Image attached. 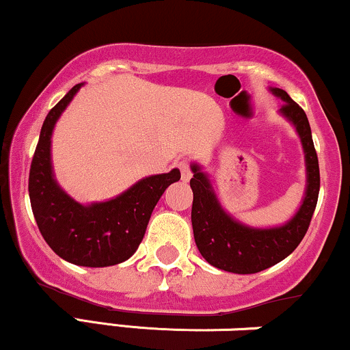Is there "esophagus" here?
<instances>
[{"label": "esophagus", "mask_w": 350, "mask_h": 350, "mask_svg": "<svg viewBox=\"0 0 350 350\" xmlns=\"http://www.w3.org/2000/svg\"><path fill=\"white\" fill-rule=\"evenodd\" d=\"M178 168H180V172H182V180H183V182H190L191 170H190V165H188L187 160H182V162L178 163Z\"/></svg>", "instance_id": "1"}]
</instances>
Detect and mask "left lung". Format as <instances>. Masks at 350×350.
I'll return each instance as SVG.
<instances>
[{"instance_id":"1","label":"left lung","mask_w":350,"mask_h":350,"mask_svg":"<svg viewBox=\"0 0 350 350\" xmlns=\"http://www.w3.org/2000/svg\"><path fill=\"white\" fill-rule=\"evenodd\" d=\"M269 90L273 96L283 101L278 114L295 127L305 152V196L298 211L285 224L273 228H252L237 221L219 203L209 175L203 172V167L196 162L191 163V226L196 247L208 264L239 275L262 272L288 257L305 237L319 195L318 155L305 111L291 100L285 90L272 86Z\"/></svg>"}]
</instances>
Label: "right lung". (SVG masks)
<instances>
[{"label":"right lung","instance_id":"1","mask_svg":"<svg viewBox=\"0 0 350 350\" xmlns=\"http://www.w3.org/2000/svg\"><path fill=\"white\" fill-rule=\"evenodd\" d=\"M81 86H73L45 118L29 172V198L39 231L57 256L81 267H109L137 250L155 204L178 182L180 170L146 176L108 201L81 204L73 200L53 175L52 134Z\"/></svg>","mask_w":350,"mask_h":350}]
</instances>
